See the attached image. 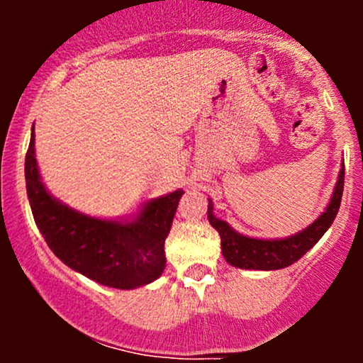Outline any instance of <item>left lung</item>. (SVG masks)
<instances>
[{
  "label": "left lung",
  "mask_w": 363,
  "mask_h": 363,
  "mask_svg": "<svg viewBox=\"0 0 363 363\" xmlns=\"http://www.w3.org/2000/svg\"><path fill=\"white\" fill-rule=\"evenodd\" d=\"M345 184V165H341L338 182H336L335 193H333L329 205L323 215L309 227L303 228L298 234L285 237V239H252L235 232L223 220L213 215V201L208 199V220L222 239V254L228 264L242 269H281L298 261L309 249L318 244V240L326 234V230L335 222L341 205Z\"/></svg>",
  "instance_id": "left-lung-1"
}]
</instances>
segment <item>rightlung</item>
Instances as JSON below:
<instances>
[{"label": "right lung", "mask_w": 363, "mask_h": 363, "mask_svg": "<svg viewBox=\"0 0 363 363\" xmlns=\"http://www.w3.org/2000/svg\"><path fill=\"white\" fill-rule=\"evenodd\" d=\"M34 141L32 129L25 181L32 215L49 249L74 272L112 289L131 290L155 281L164 273V244L184 191L148 201L133 222L86 216L48 193Z\"/></svg>", "instance_id": "obj_1"}]
</instances>
